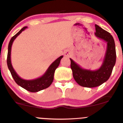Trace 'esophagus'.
Masks as SVG:
<instances>
[{
	"instance_id": "34e87169",
	"label": "esophagus",
	"mask_w": 123,
	"mask_h": 123,
	"mask_svg": "<svg viewBox=\"0 0 123 123\" xmlns=\"http://www.w3.org/2000/svg\"><path fill=\"white\" fill-rule=\"evenodd\" d=\"M69 52H65V56H68L69 55Z\"/></svg>"
}]
</instances>
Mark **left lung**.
Returning a JSON list of instances; mask_svg holds the SVG:
<instances>
[{
	"label": "left lung",
	"mask_w": 123,
	"mask_h": 123,
	"mask_svg": "<svg viewBox=\"0 0 123 123\" xmlns=\"http://www.w3.org/2000/svg\"><path fill=\"white\" fill-rule=\"evenodd\" d=\"M95 36L107 43L106 53L100 67L96 70L82 68L72 59L71 68L74 80L79 85L86 87H95L101 85L110 78L116 62V51L113 37L110 33L95 24Z\"/></svg>",
	"instance_id": "left-lung-1"
}]
</instances>
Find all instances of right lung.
Here are the masks:
<instances>
[{"instance_id":"1","label":"right lung","mask_w":123,"mask_h":123,"mask_svg":"<svg viewBox=\"0 0 123 123\" xmlns=\"http://www.w3.org/2000/svg\"><path fill=\"white\" fill-rule=\"evenodd\" d=\"M27 28V27H24L19 31L18 33L15 36H13L11 38L10 40L9 43L8 45V56H7V65L9 69L10 72L11 73L12 77L14 79L16 83L21 87L25 89L28 91L31 92H37L38 91L43 90L44 89H46L48 87H49L52 83L53 82L54 77V73L55 71V69L58 68L60 64L61 59L63 58V56H61L60 57L56 59L55 61L49 67L46 71L45 72L44 74L40 77H38L37 79H34V80H24L21 79L19 75L17 74L15 71L13 69L11 64V48H12V43H13L14 40L17 38L18 36H19L23 31Z\"/></svg>"}]
</instances>
